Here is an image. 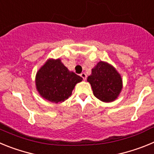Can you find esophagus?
Listing matches in <instances>:
<instances>
[{
    "instance_id": "obj_1",
    "label": "esophagus",
    "mask_w": 154,
    "mask_h": 154,
    "mask_svg": "<svg viewBox=\"0 0 154 154\" xmlns=\"http://www.w3.org/2000/svg\"><path fill=\"white\" fill-rule=\"evenodd\" d=\"M80 76H81L82 78L83 79V80H86L87 75H86V74H85V72H82V73H81V74H80Z\"/></svg>"
}]
</instances>
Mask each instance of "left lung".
<instances>
[{"mask_svg":"<svg viewBox=\"0 0 154 154\" xmlns=\"http://www.w3.org/2000/svg\"><path fill=\"white\" fill-rule=\"evenodd\" d=\"M87 81L92 86L94 96L104 103L117 99L123 89L120 74L112 65L102 61L92 69Z\"/></svg>","mask_w":154,"mask_h":154,"instance_id":"1","label":"left lung"}]
</instances>
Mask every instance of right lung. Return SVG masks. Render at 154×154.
Wrapping results in <instances>:
<instances>
[{"mask_svg":"<svg viewBox=\"0 0 154 154\" xmlns=\"http://www.w3.org/2000/svg\"><path fill=\"white\" fill-rule=\"evenodd\" d=\"M82 78L70 72L59 58L48 59L38 71L35 77L36 89L42 98L52 103H62Z\"/></svg>","mask_w":154,"mask_h":154,"instance_id":"add662e5","label":"right lung"}]
</instances>
